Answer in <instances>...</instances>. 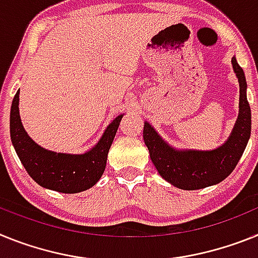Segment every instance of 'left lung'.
<instances>
[{"mask_svg": "<svg viewBox=\"0 0 258 258\" xmlns=\"http://www.w3.org/2000/svg\"><path fill=\"white\" fill-rule=\"evenodd\" d=\"M232 67L240 87L239 115L227 142L213 151H179L170 147L148 122L143 138L151 160L166 182L180 189L194 191L218 184L235 169L250 136V107L247 100L244 71L232 57Z\"/></svg>", "mask_w": 258, "mask_h": 258, "instance_id": "8db88e82", "label": "left lung"}]
</instances>
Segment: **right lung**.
<instances>
[{"mask_svg": "<svg viewBox=\"0 0 258 258\" xmlns=\"http://www.w3.org/2000/svg\"><path fill=\"white\" fill-rule=\"evenodd\" d=\"M122 116L123 114L116 116L106 127L91 151L83 154L57 153L36 144L23 128L18 91L10 110L11 142L24 169L37 184L62 194H78L93 187L104 174L107 153Z\"/></svg>", "mask_w": 258, "mask_h": 258, "instance_id": "1", "label": "right lung"}]
</instances>
